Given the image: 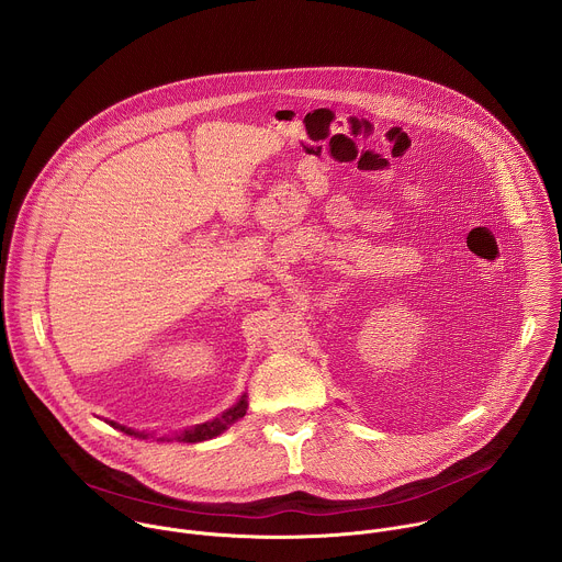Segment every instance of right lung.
Listing matches in <instances>:
<instances>
[{"label":"right lung","instance_id":"right-lung-1","mask_svg":"<svg viewBox=\"0 0 562 562\" xmlns=\"http://www.w3.org/2000/svg\"><path fill=\"white\" fill-rule=\"evenodd\" d=\"M246 405H248V403H246V394H244V396L239 398V403L233 405V407H228L222 416H217V418H213V420H206V423H202V425H195V427H191V429H186L183 434L172 436V440H181V442H202V440L215 438V436H220L231 423H235L237 418H241V416L246 414ZM120 429H122L124 434H128V436L146 438V434L133 431L131 427L120 425ZM161 440H166V438H161Z\"/></svg>","mask_w":562,"mask_h":562}]
</instances>
